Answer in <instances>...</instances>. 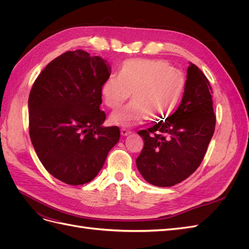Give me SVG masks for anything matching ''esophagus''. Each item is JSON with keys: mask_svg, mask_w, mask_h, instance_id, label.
Listing matches in <instances>:
<instances>
[{"mask_svg": "<svg viewBox=\"0 0 249 249\" xmlns=\"http://www.w3.org/2000/svg\"><path fill=\"white\" fill-rule=\"evenodd\" d=\"M120 134H122V136H127V135L131 134V131L126 130V129H122L120 130Z\"/></svg>", "mask_w": 249, "mask_h": 249, "instance_id": "1", "label": "esophagus"}]
</instances>
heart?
Segmentation results:
<instances>
[{
	"mask_svg": "<svg viewBox=\"0 0 249 249\" xmlns=\"http://www.w3.org/2000/svg\"><path fill=\"white\" fill-rule=\"evenodd\" d=\"M186 87V77L178 67L162 60L130 59L120 66L118 77L110 76L103 82L101 94L104 104L116 109L132 93L133 101L113 112L110 123L133 127L147 118L153 123L168 118Z\"/></svg>",
	"mask_w": 249,
	"mask_h": 249,
	"instance_id": "1",
	"label": "heart"
}]
</instances>
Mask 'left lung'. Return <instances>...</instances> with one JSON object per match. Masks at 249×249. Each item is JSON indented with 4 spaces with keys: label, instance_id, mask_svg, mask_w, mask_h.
Here are the masks:
<instances>
[{
    "label": "left lung",
    "instance_id": "1",
    "mask_svg": "<svg viewBox=\"0 0 249 249\" xmlns=\"http://www.w3.org/2000/svg\"><path fill=\"white\" fill-rule=\"evenodd\" d=\"M212 93L207 77L190 63L182 103L177 111L165 122L138 132L144 146L136 165L149 184L170 187L197 169L215 131Z\"/></svg>",
    "mask_w": 249,
    "mask_h": 249
}]
</instances>
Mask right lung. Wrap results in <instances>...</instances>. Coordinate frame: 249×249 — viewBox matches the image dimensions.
Instances as JSON below:
<instances>
[{
  "label": "right lung",
  "mask_w": 249,
  "mask_h": 249,
  "mask_svg": "<svg viewBox=\"0 0 249 249\" xmlns=\"http://www.w3.org/2000/svg\"><path fill=\"white\" fill-rule=\"evenodd\" d=\"M106 62L69 51L44 67L30 91V138L44 168L65 184L92 180L119 140L118 126L102 125L101 87L111 73Z\"/></svg>",
  "instance_id": "right-lung-1"
}]
</instances>
